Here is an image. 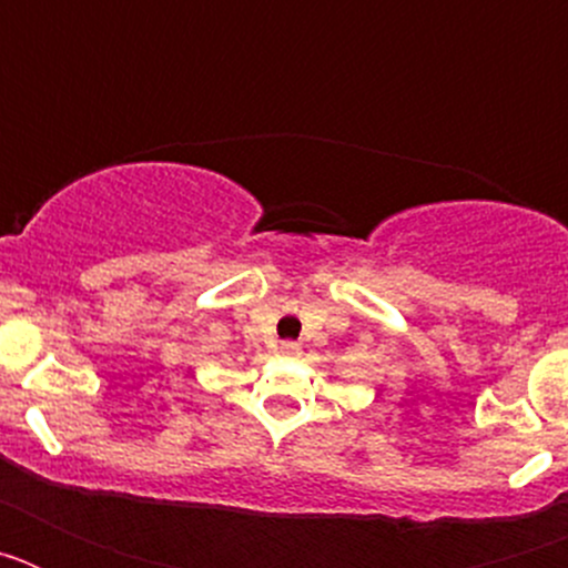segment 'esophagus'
Wrapping results in <instances>:
<instances>
[{
	"instance_id": "obj_1",
	"label": "esophagus",
	"mask_w": 568,
	"mask_h": 568,
	"mask_svg": "<svg viewBox=\"0 0 568 568\" xmlns=\"http://www.w3.org/2000/svg\"><path fill=\"white\" fill-rule=\"evenodd\" d=\"M281 355H284V358H298L301 346L295 344V341H284V344H281Z\"/></svg>"
}]
</instances>
